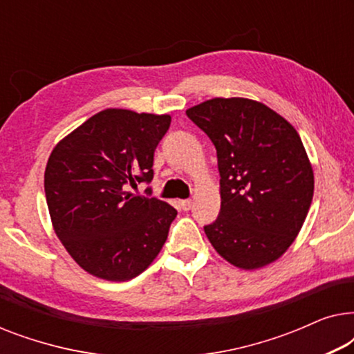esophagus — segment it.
I'll return each mask as SVG.
<instances>
[{
  "mask_svg": "<svg viewBox=\"0 0 354 354\" xmlns=\"http://www.w3.org/2000/svg\"><path fill=\"white\" fill-rule=\"evenodd\" d=\"M192 205H193L192 200H182V201H180V207H182L183 211H188V209H190Z\"/></svg>",
  "mask_w": 354,
  "mask_h": 354,
  "instance_id": "obj_1",
  "label": "esophagus"
}]
</instances>
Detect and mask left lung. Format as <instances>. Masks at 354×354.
Returning <instances> with one entry per match:
<instances>
[{
    "label": "left lung",
    "instance_id": "8db88e82",
    "mask_svg": "<svg viewBox=\"0 0 354 354\" xmlns=\"http://www.w3.org/2000/svg\"><path fill=\"white\" fill-rule=\"evenodd\" d=\"M211 138L221 174V212L205 234L235 268L277 261L301 230L314 172L292 124L259 101L212 98L187 109Z\"/></svg>",
    "mask_w": 354,
    "mask_h": 354
}]
</instances>
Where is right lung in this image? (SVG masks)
<instances>
[{
  "instance_id": "1",
  "label": "right lung",
  "mask_w": 354,
  "mask_h": 354,
  "mask_svg": "<svg viewBox=\"0 0 354 354\" xmlns=\"http://www.w3.org/2000/svg\"><path fill=\"white\" fill-rule=\"evenodd\" d=\"M169 114L109 108L66 135L45 169L55 234L85 272L111 282L137 277L166 243L177 211L129 192L153 178Z\"/></svg>"
}]
</instances>
